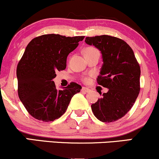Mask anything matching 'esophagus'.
I'll use <instances>...</instances> for the list:
<instances>
[{
  "instance_id": "esophagus-1",
  "label": "esophagus",
  "mask_w": 159,
  "mask_h": 159,
  "mask_svg": "<svg viewBox=\"0 0 159 159\" xmlns=\"http://www.w3.org/2000/svg\"><path fill=\"white\" fill-rule=\"evenodd\" d=\"M82 91L84 93H89L90 91V90L89 88H87V87H82Z\"/></svg>"
}]
</instances>
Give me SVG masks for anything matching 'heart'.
<instances>
[{"label": "heart", "instance_id": "b5f03b06", "mask_svg": "<svg viewBox=\"0 0 159 159\" xmlns=\"http://www.w3.org/2000/svg\"><path fill=\"white\" fill-rule=\"evenodd\" d=\"M93 53H98V51L94 47H87L84 50V55H87V54H93ZM89 81V78H84V81Z\"/></svg>", "mask_w": 159, "mask_h": 159}]
</instances>
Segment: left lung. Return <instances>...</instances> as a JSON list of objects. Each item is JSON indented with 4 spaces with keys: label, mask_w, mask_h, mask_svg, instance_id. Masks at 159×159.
Here are the masks:
<instances>
[{
    "label": "left lung",
    "mask_w": 159,
    "mask_h": 159,
    "mask_svg": "<svg viewBox=\"0 0 159 159\" xmlns=\"http://www.w3.org/2000/svg\"><path fill=\"white\" fill-rule=\"evenodd\" d=\"M87 45H94L102 53V66L97 82L108 89L91 105L98 120L111 123L125 116L132 108L140 92V66L134 52L119 38L102 35L86 37Z\"/></svg>",
    "instance_id": "1"
}]
</instances>
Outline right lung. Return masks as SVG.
I'll return each mask as SVG.
<instances>
[{"instance_id": "right-lung-1", "label": "right lung", "mask_w": 159, "mask_h": 159, "mask_svg": "<svg viewBox=\"0 0 159 159\" xmlns=\"http://www.w3.org/2000/svg\"><path fill=\"white\" fill-rule=\"evenodd\" d=\"M84 38L45 34L34 38L27 45L16 69L18 93L35 119L50 122L60 118L72 96L81 90V86L75 82L57 90L53 79L56 71L66 69L67 56Z\"/></svg>"}]
</instances>
